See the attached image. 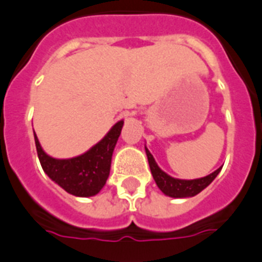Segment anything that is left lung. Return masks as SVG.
Here are the masks:
<instances>
[{"label":"left lung","instance_id":"1","mask_svg":"<svg viewBox=\"0 0 262 262\" xmlns=\"http://www.w3.org/2000/svg\"><path fill=\"white\" fill-rule=\"evenodd\" d=\"M146 150L147 161H149L150 170H151V174H153V178L156 181L157 186L159 187V190L162 191L163 194L167 195V196L171 198H190L195 196L196 194H199L200 191L204 190L207 186L210 185L211 182L216 178V175L219 174L220 169H217L216 171H213L212 174L203 177V178L199 179H192V181H185V179H177L172 178L170 175L166 174L165 171L159 169L158 165L154 161L153 156L150 154L149 150L145 147Z\"/></svg>","mask_w":262,"mask_h":262}]
</instances>
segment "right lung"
<instances>
[{
  "mask_svg": "<svg viewBox=\"0 0 262 262\" xmlns=\"http://www.w3.org/2000/svg\"><path fill=\"white\" fill-rule=\"evenodd\" d=\"M122 125L124 121H118L105 137L91 147L87 153L70 159H56L47 156L40 147L34 132L36 153L43 171L68 194L83 198L96 195L104 187L109 177L113 150L121 133Z\"/></svg>",
  "mask_w": 262,
  "mask_h": 262,
  "instance_id": "obj_1",
  "label": "right lung"
}]
</instances>
